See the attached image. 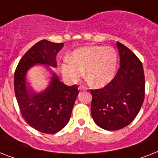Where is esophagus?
I'll return each instance as SVG.
<instances>
[{"mask_svg":"<svg viewBox=\"0 0 158 158\" xmlns=\"http://www.w3.org/2000/svg\"><path fill=\"white\" fill-rule=\"evenodd\" d=\"M79 91H82V90H84V89L83 88V87H79Z\"/></svg>","mask_w":158,"mask_h":158,"instance_id":"esophagus-1","label":"esophagus"}]
</instances>
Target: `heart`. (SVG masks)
<instances>
[{"instance_id": "1", "label": "heart", "mask_w": 158, "mask_h": 158, "mask_svg": "<svg viewBox=\"0 0 158 158\" xmlns=\"http://www.w3.org/2000/svg\"><path fill=\"white\" fill-rule=\"evenodd\" d=\"M118 56L111 47L91 46L74 50L61 64L62 74L69 83H76L84 70L92 85L104 86L113 79Z\"/></svg>"}]
</instances>
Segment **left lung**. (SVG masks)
I'll return each mask as SVG.
<instances>
[{
  "label": "left lung",
  "instance_id": "8db88e82",
  "mask_svg": "<svg viewBox=\"0 0 158 158\" xmlns=\"http://www.w3.org/2000/svg\"><path fill=\"white\" fill-rule=\"evenodd\" d=\"M120 66L111 81L102 89H91V113L94 122L106 130L127 126L136 117L143 102L145 78L139 59L117 42Z\"/></svg>",
  "mask_w": 158,
  "mask_h": 158
}]
</instances>
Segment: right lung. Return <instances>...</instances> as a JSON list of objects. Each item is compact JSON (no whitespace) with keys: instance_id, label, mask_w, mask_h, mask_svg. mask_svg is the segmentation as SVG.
Wrapping results in <instances>:
<instances>
[{"instance_id":"1","label":"right lung","mask_w":158,"mask_h":158,"mask_svg":"<svg viewBox=\"0 0 158 158\" xmlns=\"http://www.w3.org/2000/svg\"><path fill=\"white\" fill-rule=\"evenodd\" d=\"M63 45L48 40L39 41L23 55L15 71L14 88L21 114L28 125L44 134L59 132L69 122L79 93L78 86H67L53 74L48 89L36 94L27 89L25 75L33 64L56 67V57Z\"/></svg>"}]
</instances>
